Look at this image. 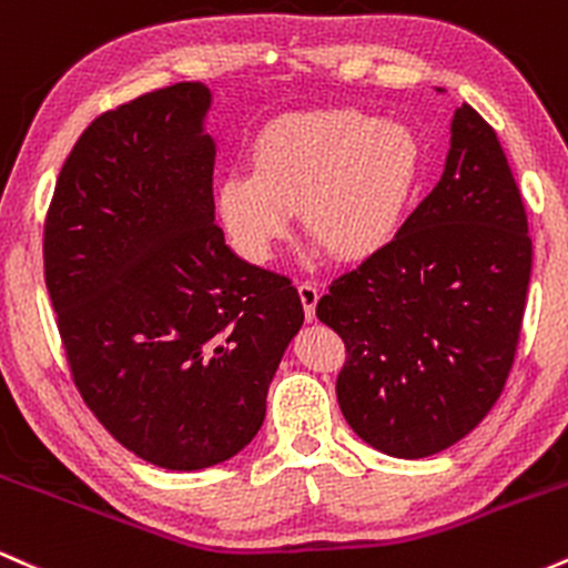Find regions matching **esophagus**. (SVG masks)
<instances>
[{
	"label": "esophagus",
	"instance_id": "1",
	"mask_svg": "<svg viewBox=\"0 0 568 568\" xmlns=\"http://www.w3.org/2000/svg\"><path fill=\"white\" fill-rule=\"evenodd\" d=\"M298 296H302L306 321H315V306H317V298H321V288H317V283H312V280H302V283H298Z\"/></svg>",
	"mask_w": 568,
	"mask_h": 568
}]
</instances>
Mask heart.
I'll return each mask as SVG.
<instances>
[{
	"instance_id": "1",
	"label": "heart",
	"mask_w": 568,
	"mask_h": 568,
	"mask_svg": "<svg viewBox=\"0 0 568 568\" xmlns=\"http://www.w3.org/2000/svg\"><path fill=\"white\" fill-rule=\"evenodd\" d=\"M419 160V141L400 122L357 109L280 116L253 141V171L221 179V224L240 256L264 264L302 207L306 232L331 253L366 258L403 226Z\"/></svg>"
}]
</instances>
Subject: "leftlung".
Masks as SVG:
<instances>
[{
  "label": "left lung",
  "instance_id": "obj_1",
  "mask_svg": "<svg viewBox=\"0 0 568 568\" xmlns=\"http://www.w3.org/2000/svg\"><path fill=\"white\" fill-rule=\"evenodd\" d=\"M529 277L518 184L494 128L462 103L438 186L317 302L347 349L336 376L347 425L403 459L465 438L510 374Z\"/></svg>",
  "mask_w": 568,
  "mask_h": 568
}]
</instances>
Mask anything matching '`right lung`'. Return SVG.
I'll return each mask as SVG.
<instances>
[{"label": "right lung", "instance_id": "obj_1", "mask_svg": "<svg viewBox=\"0 0 568 568\" xmlns=\"http://www.w3.org/2000/svg\"><path fill=\"white\" fill-rule=\"evenodd\" d=\"M211 93L179 82L95 116L44 216V285L74 387L128 452L202 470L243 452L304 323L298 291L213 221Z\"/></svg>", "mask_w": 568, "mask_h": 568}]
</instances>
